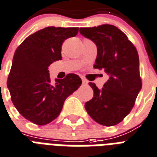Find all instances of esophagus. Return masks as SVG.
I'll return each instance as SVG.
<instances>
[{
	"instance_id": "34e87169",
	"label": "esophagus",
	"mask_w": 157,
	"mask_h": 157,
	"mask_svg": "<svg viewBox=\"0 0 157 157\" xmlns=\"http://www.w3.org/2000/svg\"><path fill=\"white\" fill-rule=\"evenodd\" d=\"M82 84L83 85H87V83H88V82H87V80L85 79V78H82Z\"/></svg>"
}]
</instances>
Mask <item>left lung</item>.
<instances>
[{
  "mask_svg": "<svg viewBox=\"0 0 157 157\" xmlns=\"http://www.w3.org/2000/svg\"><path fill=\"white\" fill-rule=\"evenodd\" d=\"M79 32L97 45L94 68L102 69L110 75L101 89L94 82L88 83L93 90V98L85 103V109L100 124H118L130 113L142 88L138 51L114 25L80 28Z\"/></svg>",
  "mask_w": 157,
  "mask_h": 157,
  "instance_id": "left-lung-1",
  "label": "left lung"
}]
</instances>
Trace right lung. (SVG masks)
<instances>
[{"instance_id": "obj_1", "label": "right lung", "mask_w": 157, "mask_h": 157, "mask_svg": "<svg viewBox=\"0 0 157 157\" xmlns=\"http://www.w3.org/2000/svg\"><path fill=\"white\" fill-rule=\"evenodd\" d=\"M78 28L47 27L24 40L14 52L7 87L14 107L26 120L46 125L56 119L65 99L81 86L75 74L51 82L48 66L61 59L63 42Z\"/></svg>"}]
</instances>
